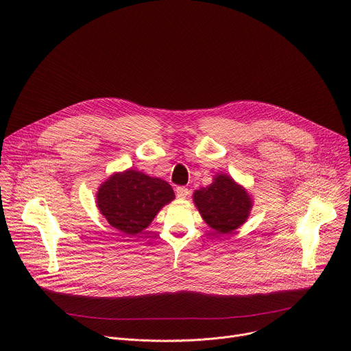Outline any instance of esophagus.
Masks as SVG:
<instances>
[{
  "mask_svg": "<svg viewBox=\"0 0 351 351\" xmlns=\"http://www.w3.org/2000/svg\"><path fill=\"white\" fill-rule=\"evenodd\" d=\"M189 194H190V190L187 187H184V186L176 187V197L178 198H186Z\"/></svg>",
  "mask_w": 351,
  "mask_h": 351,
  "instance_id": "1",
  "label": "esophagus"
}]
</instances>
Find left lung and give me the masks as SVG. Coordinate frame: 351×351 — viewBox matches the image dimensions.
Here are the masks:
<instances>
[{"instance_id": "left-lung-1", "label": "left lung", "mask_w": 351, "mask_h": 351, "mask_svg": "<svg viewBox=\"0 0 351 351\" xmlns=\"http://www.w3.org/2000/svg\"><path fill=\"white\" fill-rule=\"evenodd\" d=\"M193 197L204 221L219 234L243 225L252 210L250 195L228 175H218L210 186L195 190Z\"/></svg>"}]
</instances>
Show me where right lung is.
<instances>
[{"mask_svg": "<svg viewBox=\"0 0 351 351\" xmlns=\"http://www.w3.org/2000/svg\"><path fill=\"white\" fill-rule=\"evenodd\" d=\"M173 197L168 182L129 169L101 184L97 193V206L111 226L133 236L152 223Z\"/></svg>", "mask_w": 351, "mask_h": 351, "instance_id": "right-lung-1", "label": "right lung"}]
</instances>
